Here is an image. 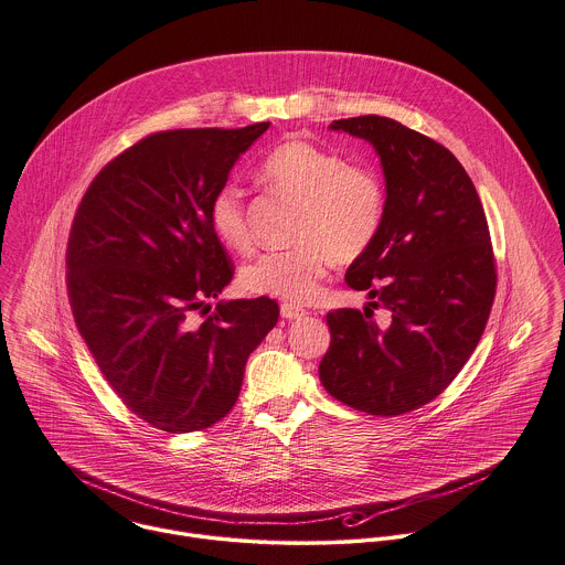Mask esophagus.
<instances>
[{"label":"esophagus","instance_id":"34e87169","mask_svg":"<svg viewBox=\"0 0 565 565\" xmlns=\"http://www.w3.org/2000/svg\"><path fill=\"white\" fill-rule=\"evenodd\" d=\"M306 315V310L303 308H299V306H295V303H281V317L284 319H299V317H303Z\"/></svg>","mask_w":565,"mask_h":565}]
</instances>
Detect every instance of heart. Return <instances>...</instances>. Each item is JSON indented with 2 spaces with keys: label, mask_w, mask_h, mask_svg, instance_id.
Masks as SVG:
<instances>
[{
  "label": "heart",
  "mask_w": 565,
  "mask_h": 565,
  "mask_svg": "<svg viewBox=\"0 0 565 565\" xmlns=\"http://www.w3.org/2000/svg\"><path fill=\"white\" fill-rule=\"evenodd\" d=\"M259 180L275 193L297 202L290 248L259 255L242 270L248 292L306 303L319 297L332 259L352 264L381 235L387 189L381 173L334 149L310 140H286L259 162ZM215 235L233 250H248L253 233L246 193L237 182H224L209 202Z\"/></svg>",
  "instance_id": "1"
}]
</instances>
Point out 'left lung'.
Segmentation results:
<instances>
[{
	"label": "left lung",
	"instance_id": "obj_1",
	"mask_svg": "<svg viewBox=\"0 0 565 565\" xmlns=\"http://www.w3.org/2000/svg\"><path fill=\"white\" fill-rule=\"evenodd\" d=\"M332 129L370 140L383 162L387 211L374 246L345 281L370 290L373 311L328 312L326 392L370 416L394 418L440 396L478 348L498 288L489 222L460 160L387 116L341 118Z\"/></svg>",
	"mask_w": 565,
	"mask_h": 565
}]
</instances>
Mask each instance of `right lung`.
Wrapping results in <instances>:
<instances>
[{"instance_id":"obj_1","label":"right lung","mask_w":565,"mask_h":565,"mask_svg":"<svg viewBox=\"0 0 565 565\" xmlns=\"http://www.w3.org/2000/svg\"><path fill=\"white\" fill-rule=\"evenodd\" d=\"M270 122L156 131L111 158L74 213L65 284L76 328L122 405L169 434L202 431L237 403L250 352L277 326L270 297L188 315L235 266L209 202Z\"/></svg>"}]
</instances>
